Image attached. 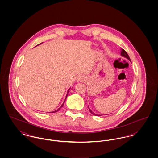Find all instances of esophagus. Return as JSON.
<instances>
[{"label":"esophagus","instance_id":"1","mask_svg":"<svg viewBox=\"0 0 158 158\" xmlns=\"http://www.w3.org/2000/svg\"><path fill=\"white\" fill-rule=\"evenodd\" d=\"M77 81H79V82H82V81H85V77L83 76H79L78 77H77Z\"/></svg>","mask_w":158,"mask_h":158}]
</instances>
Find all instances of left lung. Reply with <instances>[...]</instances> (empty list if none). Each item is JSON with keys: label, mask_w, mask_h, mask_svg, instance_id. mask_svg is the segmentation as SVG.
<instances>
[{"label": "left lung", "mask_w": 158, "mask_h": 158, "mask_svg": "<svg viewBox=\"0 0 158 158\" xmlns=\"http://www.w3.org/2000/svg\"><path fill=\"white\" fill-rule=\"evenodd\" d=\"M121 56L122 57H124L126 58V59L129 60L130 61H131L130 58V57L128 56V55L127 53V52H126V51H125L124 49H123V48H121ZM88 108H89V110L90 113H91L92 114H93V115H96V116H101V115L97 114H95V113H94V112H93V111H92L90 110L89 106H88ZM105 115H106V114H105Z\"/></svg>", "instance_id": "8db88e82"}]
</instances>
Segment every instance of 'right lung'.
I'll return each instance as SVG.
<instances>
[{
    "mask_svg": "<svg viewBox=\"0 0 158 158\" xmlns=\"http://www.w3.org/2000/svg\"><path fill=\"white\" fill-rule=\"evenodd\" d=\"M42 43H40V44H38L37 45H40V44H42ZM70 88H69V89H68V92H67V94H66V98H65V99H64V101L63 102V104L61 105V106H60L59 108H58V109H57V110H56V111H53V112H52V113H56V112H57V111H58L59 110H60V108H61V107H63V105H64V102H65V101H66V98H67V97H68V93H69V90H70ZM50 113H51V112H50Z\"/></svg>",
    "mask_w": 158,
    "mask_h": 158,
    "instance_id": "add662e5",
    "label": "right lung"
}]
</instances>
